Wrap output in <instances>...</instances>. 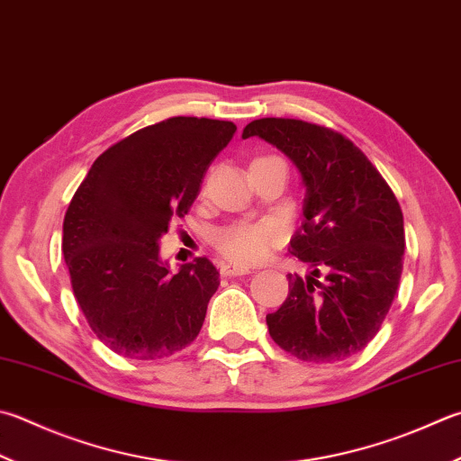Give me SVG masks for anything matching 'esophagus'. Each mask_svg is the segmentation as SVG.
<instances>
[{
	"label": "esophagus",
	"instance_id": "obj_1",
	"mask_svg": "<svg viewBox=\"0 0 461 461\" xmlns=\"http://www.w3.org/2000/svg\"><path fill=\"white\" fill-rule=\"evenodd\" d=\"M221 273H222V276H240V275H249L250 268L245 265L224 263V265H221Z\"/></svg>",
	"mask_w": 461,
	"mask_h": 461
}]
</instances>
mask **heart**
I'll use <instances>...</instances> for the list:
<instances>
[{
	"mask_svg": "<svg viewBox=\"0 0 461 461\" xmlns=\"http://www.w3.org/2000/svg\"><path fill=\"white\" fill-rule=\"evenodd\" d=\"M281 227L273 221L234 222L216 234L221 253L237 263H257L281 240Z\"/></svg>",
	"mask_w": 461,
	"mask_h": 461,
	"instance_id": "heart-1",
	"label": "heart"
}]
</instances>
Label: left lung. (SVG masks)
I'll list each match as a JSON object with an SVG mask.
<instances>
[{
	"label": "left lung",
	"mask_w": 461,
	"mask_h": 461,
	"mask_svg": "<svg viewBox=\"0 0 461 461\" xmlns=\"http://www.w3.org/2000/svg\"><path fill=\"white\" fill-rule=\"evenodd\" d=\"M297 167L305 203L291 255L311 275H289V294L267 315L273 341L301 361L351 357L377 335L403 271V214L392 188L357 146L333 130L260 118L242 130ZM324 281L319 282L320 273Z\"/></svg>",
	"instance_id": "left-lung-1"
}]
</instances>
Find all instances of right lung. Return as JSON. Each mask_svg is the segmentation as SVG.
<instances>
[{"instance_id": "right-lung-1", "label": "right lung", "mask_w": 461, "mask_h": 461, "mask_svg": "<svg viewBox=\"0 0 461 461\" xmlns=\"http://www.w3.org/2000/svg\"><path fill=\"white\" fill-rule=\"evenodd\" d=\"M237 126L176 116L100 154L64 219L74 297L100 341L128 359H162L201 333L219 271L196 258L170 273L160 240L201 193Z\"/></svg>"}]
</instances>
